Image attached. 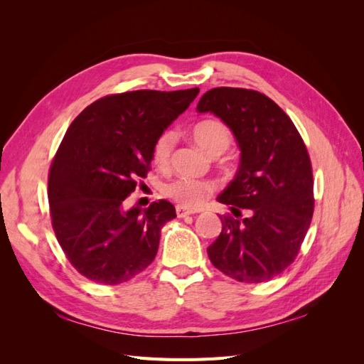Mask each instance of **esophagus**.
Instances as JSON below:
<instances>
[{"label":"esophagus","instance_id":"34e87169","mask_svg":"<svg viewBox=\"0 0 364 364\" xmlns=\"http://www.w3.org/2000/svg\"><path fill=\"white\" fill-rule=\"evenodd\" d=\"M176 214H178L179 218H185V217L191 215L193 213H191V211H186V209L182 208V206H178V208H176Z\"/></svg>","mask_w":364,"mask_h":364}]
</instances>
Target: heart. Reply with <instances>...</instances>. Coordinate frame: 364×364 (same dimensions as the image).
Listing matches in <instances>:
<instances>
[{
  "label": "heart",
  "mask_w": 364,
  "mask_h": 364,
  "mask_svg": "<svg viewBox=\"0 0 364 364\" xmlns=\"http://www.w3.org/2000/svg\"><path fill=\"white\" fill-rule=\"evenodd\" d=\"M191 139L197 147H200L203 151L211 156H218L229 147L230 135L229 127L223 121L215 118L202 119L197 123L191 130ZM174 144L173 132H164L161 134L153 146V161L156 165L162 167L168 162L171 150ZM213 191V185L202 181L181 178L170 182L165 186V194L174 202H178L179 206L185 209H196L206 200L209 193Z\"/></svg>",
  "instance_id": "b5f03b06"
}]
</instances>
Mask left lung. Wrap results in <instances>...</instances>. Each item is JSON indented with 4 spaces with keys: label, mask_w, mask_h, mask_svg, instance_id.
Wrapping results in <instances>:
<instances>
[{
    "label": "left lung",
    "mask_w": 364,
    "mask_h": 364,
    "mask_svg": "<svg viewBox=\"0 0 364 364\" xmlns=\"http://www.w3.org/2000/svg\"><path fill=\"white\" fill-rule=\"evenodd\" d=\"M196 109L222 119L240 149L235 178L217 196L235 218L225 217L208 257L229 278L266 282L294 261L311 223L313 173L304 141L287 114L257 91L214 87Z\"/></svg>",
    "instance_id": "left-lung-1"
}]
</instances>
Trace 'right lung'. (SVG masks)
Returning <instances> with one entry per match:
<instances>
[{"label":"right lung","mask_w":364,"mask_h":364,"mask_svg":"<svg viewBox=\"0 0 364 364\" xmlns=\"http://www.w3.org/2000/svg\"><path fill=\"white\" fill-rule=\"evenodd\" d=\"M197 94L199 87L107 95L68 127L51 164L48 202L60 247L87 279L117 285L155 259L174 206L159 200L126 209L124 200L135 179L146 178L158 136Z\"/></svg>","instance_id":"1"}]
</instances>
